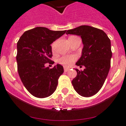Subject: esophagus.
I'll return each mask as SVG.
<instances>
[{
  "label": "esophagus",
  "mask_w": 126,
  "mask_h": 126,
  "mask_svg": "<svg viewBox=\"0 0 126 126\" xmlns=\"http://www.w3.org/2000/svg\"><path fill=\"white\" fill-rule=\"evenodd\" d=\"M69 70H70V69H69V68H67V67H65V68H64V71H65V72H67V71H69Z\"/></svg>",
  "instance_id": "1"
}]
</instances>
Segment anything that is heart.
<instances>
[{
	"instance_id": "heart-1",
	"label": "heart",
	"mask_w": 126,
	"mask_h": 126,
	"mask_svg": "<svg viewBox=\"0 0 126 126\" xmlns=\"http://www.w3.org/2000/svg\"><path fill=\"white\" fill-rule=\"evenodd\" d=\"M71 37H73V36H71ZM51 49H52L53 51L55 49V44L54 43L51 45ZM75 59H76L75 56H74V55H69V56H63V57H60V58L58 59L57 61L61 65L69 67V66L72 65V63L75 61Z\"/></svg>"
}]
</instances>
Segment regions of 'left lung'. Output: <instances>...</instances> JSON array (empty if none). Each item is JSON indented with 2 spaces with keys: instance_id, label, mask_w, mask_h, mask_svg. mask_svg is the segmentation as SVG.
<instances>
[{
  "instance_id": "1",
  "label": "left lung",
  "mask_w": 126,
  "mask_h": 126,
  "mask_svg": "<svg viewBox=\"0 0 126 126\" xmlns=\"http://www.w3.org/2000/svg\"><path fill=\"white\" fill-rule=\"evenodd\" d=\"M66 34L78 35L82 38L84 47L76 65L84 66L85 69L81 71L76 69L77 75L72 84L79 95L91 97L102 88L109 72L112 57L110 40L103 31L88 25L68 30Z\"/></svg>"
}]
</instances>
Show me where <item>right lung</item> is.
<instances>
[{"label":"right lung","mask_w":126,"mask_h":126,"mask_svg":"<svg viewBox=\"0 0 126 126\" xmlns=\"http://www.w3.org/2000/svg\"><path fill=\"white\" fill-rule=\"evenodd\" d=\"M65 32L37 27L25 31L17 43L19 75L27 91L36 97H49L57 88L58 79L64 72L63 66L57 64L49 69L45 64L54 63L50 62L51 44Z\"/></svg>","instance_id":"obj_1"}]
</instances>
